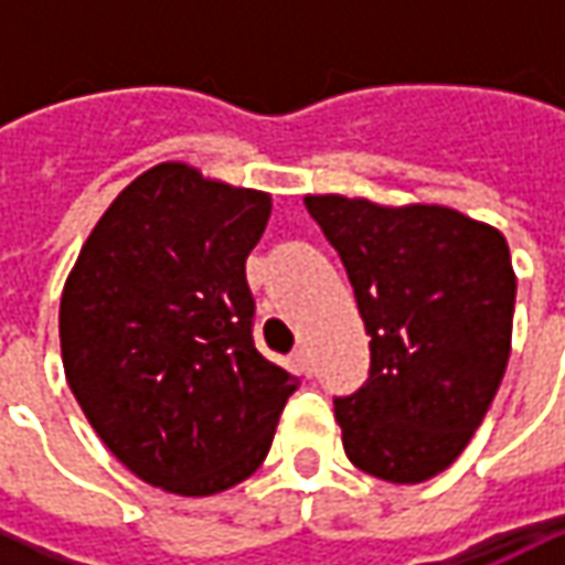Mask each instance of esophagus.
I'll return each instance as SVG.
<instances>
[{"instance_id":"esophagus-1","label":"esophagus","mask_w":565,"mask_h":565,"mask_svg":"<svg viewBox=\"0 0 565 565\" xmlns=\"http://www.w3.org/2000/svg\"><path fill=\"white\" fill-rule=\"evenodd\" d=\"M292 367L298 374H305V377H311L315 374V359H311V349L308 345H298L292 352Z\"/></svg>"}]
</instances>
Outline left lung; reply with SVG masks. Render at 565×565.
Returning <instances> with one entry per match:
<instances>
[{
    "label": "left lung",
    "mask_w": 565,
    "mask_h": 565,
    "mask_svg": "<svg viewBox=\"0 0 565 565\" xmlns=\"http://www.w3.org/2000/svg\"><path fill=\"white\" fill-rule=\"evenodd\" d=\"M371 337L367 380L337 396L352 466L418 484L449 468L507 374L515 273L507 238L459 210L308 194Z\"/></svg>",
    "instance_id": "left-lung-1"
}]
</instances>
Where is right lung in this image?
<instances>
[{
    "instance_id": "add662e5",
    "label": "right lung",
    "mask_w": 565,
    "mask_h": 565,
    "mask_svg": "<svg viewBox=\"0 0 565 565\" xmlns=\"http://www.w3.org/2000/svg\"><path fill=\"white\" fill-rule=\"evenodd\" d=\"M270 194L185 163L138 175L99 216L58 308L65 377L141 481L210 497L267 459L298 377L254 345L245 260Z\"/></svg>"
}]
</instances>
